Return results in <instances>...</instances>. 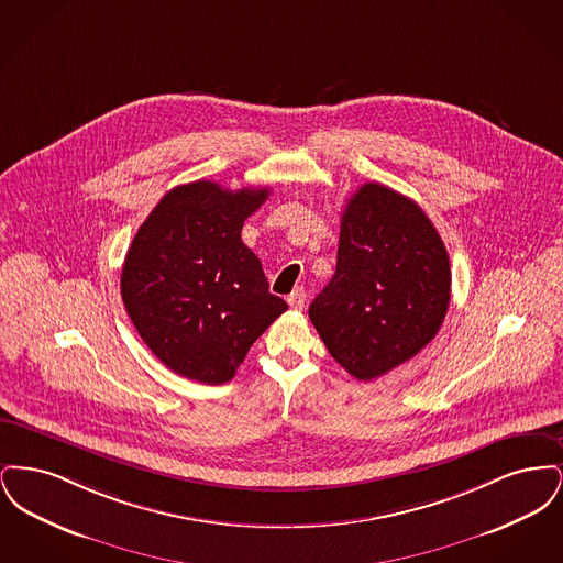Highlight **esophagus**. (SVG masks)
Returning a JSON list of instances; mask_svg holds the SVG:
<instances>
[{
	"instance_id": "esophagus-1",
	"label": "esophagus",
	"mask_w": 563,
	"mask_h": 563,
	"mask_svg": "<svg viewBox=\"0 0 563 563\" xmlns=\"http://www.w3.org/2000/svg\"><path fill=\"white\" fill-rule=\"evenodd\" d=\"M289 306L294 308V310H301L303 308V303H306V291H303V287H297L294 289V294L289 295Z\"/></svg>"
}]
</instances>
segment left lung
<instances>
[{
	"instance_id": "left-lung-1",
	"label": "left lung",
	"mask_w": 563,
	"mask_h": 563,
	"mask_svg": "<svg viewBox=\"0 0 563 563\" xmlns=\"http://www.w3.org/2000/svg\"><path fill=\"white\" fill-rule=\"evenodd\" d=\"M445 244L407 196L365 184L342 213L338 266L308 314L356 379L388 374L429 344L448 314Z\"/></svg>"
}]
</instances>
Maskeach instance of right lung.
Masks as SVG:
<instances>
[{
    "label": "right lung",
    "instance_id": "obj_1",
    "mask_svg": "<svg viewBox=\"0 0 563 563\" xmlns=\"http://www.w3.org/2000/svg\"><path fill=\"white\" fill-rule=\"evenodd\" d=\"M268 196L269 188L191 181L164 194L134 234L122 301L170 372L202 384L230 382L253 342L287 310L241 239L244 219Z\"/></svg>",
    "mask_w": 563,
    "mask_h": 563
}]
</instances>
